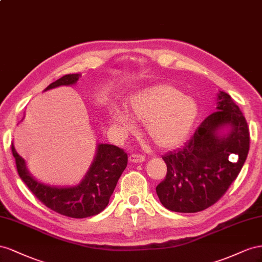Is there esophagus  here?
<instances>
[{
	"label": "esophagus",
	"mask_w": 262,
	"mask_h": 262,
	"mask_svg": "<svg viewBox=\"0 0 262 262\" xmlns=\"http://www.w3.org/2000/svg\"><path fill=\"white\" fill-rule=\"evenodd\" d=\"M146 158L145 156L143 155H138V154H133L129 156V161L133 163H139V162H143L145 161Z\"/></svg>",
	"instance_id": "obj_1"
}]
</instances>
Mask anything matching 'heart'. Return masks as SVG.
Segmentation results:
<instances>
[{"mask_svg": "<svg viewBox=\"0 0 262 262\" xmlns=\"http://www.w3.org/2000/svg\"><path fill=\"white\" fill-rule=\"evenodd\" d=\"M124 112L113 108L111 119L125 132L134 128V119L144 122L145 132L161 148H173L188 138L199 115L196 101L178 88L160 83L133 94Z\"/></svg>", "mask_w": 262, "mask_h": 262, "instance_id": "obj_1", "label": "heart"}]
</instances>
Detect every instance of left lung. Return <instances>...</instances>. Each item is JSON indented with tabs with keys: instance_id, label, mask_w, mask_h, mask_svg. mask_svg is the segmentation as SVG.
<instances>
[{
	"instance_id": "obj_1",
	"label": "left lung",
	"mask_w": 262,
	"mask_h": 262,
	"mask_svg": "<svg viewBox=\"0 0 262 262\" xmlns=\"http://www.w3.org/2000/svg\"><path fill=\"white\" fill-rule=\"evenodd\" d=\"M216 110L182 148L162 156L167 176L156 188L161 204L195 213L216 203L241 172L249 151L246 118L230 95L220 91Z\"/></svg>"
}]
</instances>
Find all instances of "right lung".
<instances>
[{
    "label": "right lung",
    "mask_w": 262,
    "mask_h": 262,
    "mask_svg": "<svg viewBox=\"0 0 262 262\" xmlns=\"http://www.w3.org/2000/svg\"><path fill=\"white\" fill-rule=\"evenodd\" d=\"M80 77L79 73L67 74L52 82L45 91L76 84ZM12 152L20 179L35 196L50 210L72 219H85L101 213L107 206L118 179L127 166V154L123 149L100 143L93 162L81 182L72 186H58L36 180L27 169L24 158L15 150L14 144Z\"/></svg>",
    "instance_id": "1"
}]
</instances>
